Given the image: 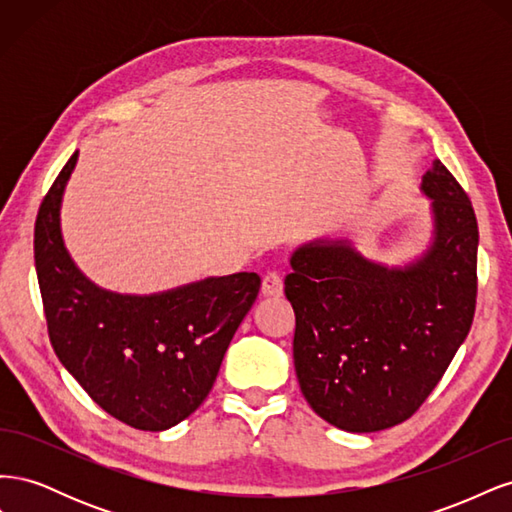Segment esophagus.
<instances>
[{"mask_svg": "<svg viewBox=\"0 0 512 512\" xmlns=\"http://www.w3.org/2000/svg\"><path fill=\"white\" fill-rule=\"evenodd\" d=\"M260 290H262V294H265V297H282V292H284L282 275L277 271H269L265 277H262Z\"/></svg>", "mask_w": 512, "mask_h": 512, "instance_id": "esophagus-1", "label": "esophagus"}]
</instances>
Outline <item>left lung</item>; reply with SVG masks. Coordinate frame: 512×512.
Here are the masks:
<instances>
[{
	"mask_svg": "<svg viewBox=\"0 0 512 512\" xmlns=\"http://www.w3.org/2000/svg\"><path fill=\"white\" fill-rule=\"evenodd\" d=\"M427 250L389 267L348 239L309 241L290 256L294 369L324 421L352 433L404 423L436 389L468 337L476 307L478 224L470 198L436 160Z\"/></svg>",
	"mask_w": 512,
	"mask_h": 512,
	"instance_id": "obj_1",
	"label": "left lung"
}]
</instances>
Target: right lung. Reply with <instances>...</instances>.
Listing matches in <instances>:
<instances>
[{
	"label": "right lung",
	"mask_w": 512,
	"mask_h": 512,
	"mask_svg": "<svg viewBox=\"0 0 512 512\" xmlns=\"http://www.w3.org/2000/svg\"><path fill=\"white\" fill-rule=\"evenodd\" d=\"M79 151L44 196L34 258L57 359L117 421L164 431L203 404L232 335L250 312L260 277L232 273L156 294L96 286L61 237V198Z\"/></svg>",
	"instance_id": "add662e5"
}]
</instances>
